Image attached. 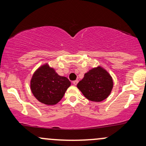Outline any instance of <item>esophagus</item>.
Here are the masks:
<instances>
[{
  "instance_id": "34e87169",
  "label": "esophagus",
  "mask_w": 146,
  "mask_h": 146,
  "mask_svg": "<svg viewBox=\"0 0 146 146\" xmlns=\"http://www.w3.org/2000/svg\"><path fill=\"white\" fill-rule=\"evenodd\" d=\"M78 83V80H75V81L73 82V85H77Z\"/></svg>"
}]
</instances>
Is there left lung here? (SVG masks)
Instances as JSON below:
<instances>
[{
    "label": "left lung",
    "instance_id": "1",
    "mask_svg": "<svg viewBox=\"0 0 146 146\" xmlns=\"http://www.w3.org/2000/svg\"><path fill=\"white\" fill-rule=\"evenodd\" d=\"M77 86L88 100L99 102L109 96L113 82L108 72L101 66H98L85 73Z\"/></svg>",
    "mask_w": 146,
    "mask_h": 146
}]
</instances>
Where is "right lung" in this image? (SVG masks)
<instances>
[{
  "mask_svg": "<svg viewBox=\"0 0 146 146\" xmlns=\"http://www.w3.org/2000/svg\"><path fill=\"white\" fill-rule=\"evenodd\" d=\"M30 86L33 95L40 102L46 105H55L63 98L71 86V82L66 77L58 75L48 64H45L33 73Z\"/></svg>",
  "mask_w": 146,
  "mask_h": 146,
  "instance_id": "1",
  "label": "right lung"
}]
</instances>
